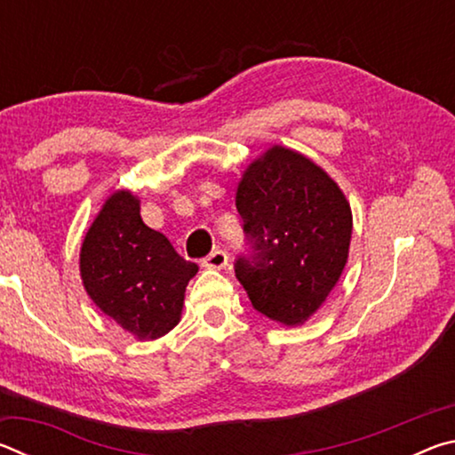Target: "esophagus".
I'll use <instances>...</instances> for the list:
<instances>
[{
  "mask_svg": "<svg viewBox=\"0 0 455 455\" xmlns=\"http://www.w3.org/2000/svg\"><path fill=\"white\" fill-rule=\"evenodd\" d=\"M227 263H228L227 252L220 249L212 251L209 257L203 259V267H206V268H222V267H227Z\"/></svg>",
  "mask_w": 455,
  "mask_h": 455,
  "instance_id": "34e87169",
  "label": "esophagus"
}]
</instances>
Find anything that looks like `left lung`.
Returning <instances> with one entry per match:
<instances>
[{
    "label": "left lung",
    "mask_w": 455,
    "mask_h": 455,
    "mask_svg": "<svg viewBox=\"0 0 455 455\" xmlns=\"http://www.w3.org/2000/svg\"><path fill=\"white\" fill-rule=\"evenodd\" d=\"M236 211L252 251L235 273L252 307L281 325H303L347 263L353 217L343 190L303 154L273 146L244 171Z\"/></svg>",
    "instance_id": "obj_1"
}]
</instances>
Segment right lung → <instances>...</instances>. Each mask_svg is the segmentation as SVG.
Instances as JSON below:
<instances>
[{"label":"right lung","mask_w":455,"mask_h":455,"mask_svg":"<svg viewBox=\"0 0 455 455\" xmlns=\"http://www.w3.org/2000/svg\"><path fill=\"white\" fill-rule=\"evenodd\" d=\"M198 273L171 241L144 225L130 190L108 196L84 236L82 283L108 317L140 341L166 335L180 321L184 291Z\"/></svg>","instance_id":"add662e5"}]
</instances>
